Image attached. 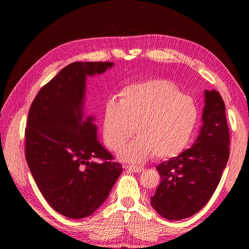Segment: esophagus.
Returning <instances> with one entry per match:
<instances>
[{
	"mask_svg": "<svg viewBox=\"0 0 249 249\" xmlns=\"http://www.w3.org/2000/svg\"><path fill=\"white\" fill-rule=\"evenodd\" d=\"M125 169H127V170H130V171H134V172H141L143 171L144 169L143 167H138V166H124Z\"/></svg>",
	"mask_w": 249,
	"mask_h": 249,
	"instance_id": "obj_1",
	"label": "esophagus"
}]
</instances>
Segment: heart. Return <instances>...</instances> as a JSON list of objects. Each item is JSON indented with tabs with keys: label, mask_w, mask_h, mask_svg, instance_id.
Segmentation results:
<instances>
[{
	"label": "heart",
	"mask_w": 249,
	"mask_h": 249,
	"mask_svg": "<svg viewBox=\"0 0 249 249\" xmlns=\"http://www.w3.org/2000/svg\"><path fill=\"white\" fill-rule=\"evenodd\" d=\"M194 100L182 95L173 83L150 80L122 89L120 100L105 105L103 135L111 150L134 134L138 137L120 150L121 160L140 163L154 154L157 158L177 155L184 149L197 123Z\"/></svg>",
	"instance_id": "b5f03b06"
}]
</instances>
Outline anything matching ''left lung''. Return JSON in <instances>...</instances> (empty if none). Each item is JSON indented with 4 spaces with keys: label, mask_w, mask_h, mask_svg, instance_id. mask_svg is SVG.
Instances as JSON below:
<instances>
[{
    "label": "left lung",
    "mask_w": 249,
    "mask_h": 249,
    "mask_svg": "<svg viewBox=\"0 0 249 249\" xmlns=\"http://www.w3.org/2000/svg\"><path fill=\"white\" fill-rule=\"evenodd\" d=\"M204 104L202 126L192 147L156 167L160 183L151 205L169 220L190 217L208 203L229 160L224 100L215 89H205Z\"/></svg>",
    "instance_id": "8db88e82"
}]
</instances>
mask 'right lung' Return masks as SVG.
<instances>
[{"mask_svg":"<svg viewBox=\"0 0 249 249\" xmlns=\"http://www.w3.org/2000/svg\"><path fill=\"white\" fill-rule=\"evenodd\" d=\"M113 65L71 63L40 89L29 111L26 162L47 202L68 218L92 215L123 170L98 140L95 116L83 109L87 78Z\"/></svg>","mask_w":249,"mask_h":249,"instance_id":"add662e5","label":"right lung"}]
</instances>
